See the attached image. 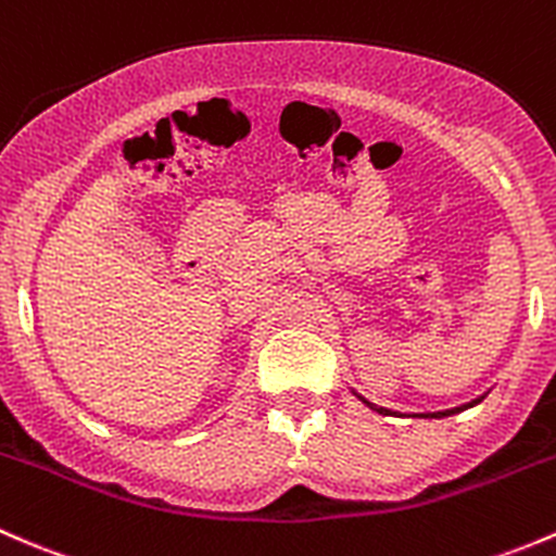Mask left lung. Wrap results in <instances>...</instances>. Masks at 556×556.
Returning <instances> with one entry per match:
<instances>
[{
  "label": "left lung",
  "mask_w": 556,
  "mask_h": 556,
  "mask_svg": "<svg viewBox=\"0 0 556 556\" xmlns=\"http://www.w3.org/2000/svg\"><path fill=\"white\" fill-rule=\"evenodd\" d=\"M358 396V393H356ZM362 399V402L369 406V409H375V412H380V415H396V412L393 409H386V406H377V404H371V402H366L364 396H358ZM484 396H479V399H473V402H468V404H463V406H455V409H444V412H426V415H415V417H447V415H455V412H463V409H468V406H473V404H479L482 402Z\"/></svg>",
  "instance_id": "8db88e82"
}]
</instances>
